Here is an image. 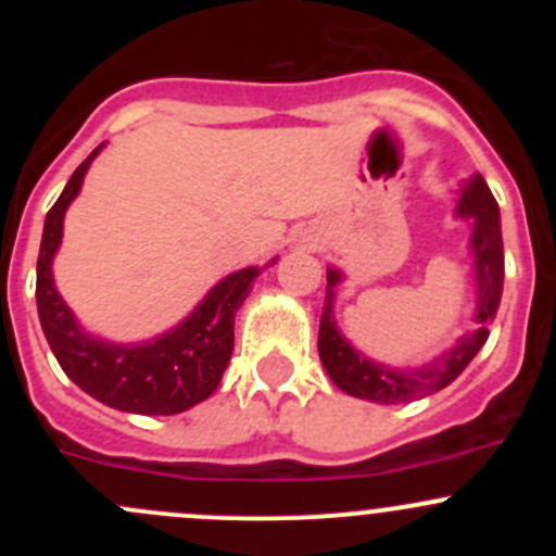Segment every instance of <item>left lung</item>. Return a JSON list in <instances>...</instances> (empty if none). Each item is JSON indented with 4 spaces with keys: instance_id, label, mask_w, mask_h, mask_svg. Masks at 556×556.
<instances>
[{
    "instance_id": "1",
    "label": "left lung",
    "mask_w": 556,
    "mask_h": 556,
    "mask_svg": "<svg viewBox=\"0 0 556 556\" xmlns=\"http://www.w3.org/2000/svg\"><path fill=\"white\" fill-rule=\"evenodd\" d=\"M454 217L470 223V255H473V295H476V330L457 336L450 350L441 352L422 366H384L371 361L363 350H357L341 328L336 325V288L344 282L339 268H328V288H325V306L319 317V361L339 390L361 401L395 406V403L419 401L425 395L444 390L468 363L479 355L490 336V323L495 319L503 295V233L501 210L492 195L490 185L481 174H470L459 182Z\"/></svg>"
}]
</instances>
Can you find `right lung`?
Instances as JSON below:
<instances>
[{"instance_id": "add662e5", "label": "right lung", "mask_w": 556, "mask_h": 556, "mask_svg": "<svg viewBox=\"0 0 556 556\" xmlns=\"http://www.w3.org/2000/svg\"><path fill=\"white\" fill-rule=\"evenodd\" d=\"M99 144L75 174L45 217L37 257V312L55 361L83 392L104 406L128 414L169 417L206 401L220 384L233 352V317L250 295L252 282L266 266H247L228 274L199 306L166 333L148 341H121L93 336L77 323L55 290L53 257L64 237V215L83 188L86 172L102 153Z\"/></svg>"}]
</instances>
